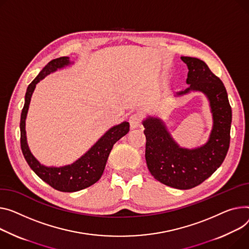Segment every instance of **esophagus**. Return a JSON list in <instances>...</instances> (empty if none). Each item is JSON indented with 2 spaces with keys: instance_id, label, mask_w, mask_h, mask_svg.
Segmentation results:
<instances>
[{
  "instance_id": "obj_1",
  "label": "esophagus",
  "mask_w": 249,
  "mask_h": 249,
  "mask_svg": "<svg viewBox=\"0 0 249 249\" xmlns=\"http://www.w3.org/2000/svg\"><path fill=\"white\" fill-rule=\"evenodd\" d=\"M141 122H142V117H141V115H139V114L135 113V114H132V115L130 116V118H129V123H130V126H131V128H132V129H135V128H137V127L141 124Z\"/></svg>"
}]
</instances>
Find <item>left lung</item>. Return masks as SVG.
I'll return each instance as SVG.
<instances>
[{
    "label": "left lung",
    "instance_id": "obj_1",
    "mask_svg": "<svg viewBox=\"0 0 249 249\" xmlns=\"http://www.w3.org/2000/svg\"><path fill=\"white\" fill-rule=\"evenodd\" d=\"M188 67L186 83L189 91H201L209 99L213 114V128L208 142L196 149L180 148L171 138L160 119L149 117L143 121L146 136L145 158L149 171L161 183L190 189L201 184L222 164L230 144L232 111L222 81L201 60L181 57Z\"/></svg>",
    "mask_w": 249,
    "mask_h": 249
}]
</instances>
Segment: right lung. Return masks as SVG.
Wrapping results in <instances>:
<instances>
[{
  "label": "right lung",
  "mask_w": 249,
  "mask_h": 249,
  "mask_svg": "<svg viewBox=\"0 0 249 249\" xmlns=\"http://www.w3.org/2000/svg\"><path fill=\"white\" fill-rule=\"evenodd\" d=\"M70 64L68 57H60L50 61L39 75L33 80L28 86L25 104L21 114L20 130H21V149L23 155L31 169L34 171L43 181L56 190L62 192H75L87 188L101 178L109 154L113 145L129 132V123L123 122L117 126L112 127L98 140V142L83 155L80 159L71 165L64 167H46L33 156L27 144L25 120L29 109L31 97L36 84L51 72L63 68Z\"/></svg>",
  "instance_id": "add662e5"
}]
</instances>
